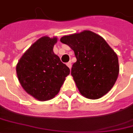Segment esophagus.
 Listing matches in <instances>:
<instances>
[{"label":"esophagus","instance_id":"1","mask_svg":"<svg viewBox=\"0 0 133 133\" xmlns=\"http://www.w3.org/2000/svg\"><path fill=\"white\" fill-rule=\"evenodd\" d=\"M66 65H67V66H68L69 69L72 68V62H71V61H69L68 63H66Z\"/></svg>","mask_w":133,"mask_h":133}]
</instances>
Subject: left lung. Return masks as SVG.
<instances>
[{
  "instance_id": "8db88e82",
  "label": "left lung",
  "mask_w": 133,
  "mask_h": 133,
  "mask_svg": "<svg viewBox=\"0 0 133 133\" xmlns=\"http://www.w3.org/2000/svg\"><path fill=\"white\" fill-rule=\"evenodd\" d=\"M62 43L75 52L77 61L71 75L80 93L90 99H98L114 86L119 75L117 55L100 35L89 30L64 36Z\"/></svg>"
}]
</instances>
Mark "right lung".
I'll return each mask as SVG.
<instances>
[{
	"instance_id": "right-lung-1",
	"label": "right lung",
	"mask_w": 133,
	"mask_h": 133,
	"mask_svg": "<svg viewBox=\"0 0 133 133\" xmlns=\"http://www.w3.org/2000/svg\"><path fill=\"white\" fill-rule=\"evenodd\" d=\"M56 42V37H41L30 46L16 65L21 85L39 101L54 98L70 72L68 66L54 53Z\"/></svg>"
}]
</instances>
